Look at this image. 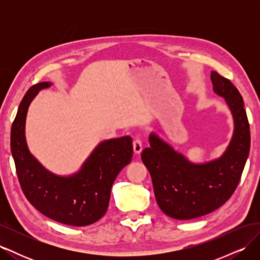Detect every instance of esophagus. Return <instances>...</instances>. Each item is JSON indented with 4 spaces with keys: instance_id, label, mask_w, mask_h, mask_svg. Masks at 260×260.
<instances>
[{
    "instance_id": "34e87169",
    "label": "esophagus",
    "mask_w": 260,
    "mask_h": 260,
    "mask_svg": "<svg viewBox=\"0 0 260 260\" xmlns=\"http://www.w3.org/2000/svg\"><path fill=\"white\" fill-rule=\"evenodd\" d=\"M142 149H143L142 141H141L139 138L133 141V151H135L136 154H140L142 152Z\"/></svg>"
}]
</instances>
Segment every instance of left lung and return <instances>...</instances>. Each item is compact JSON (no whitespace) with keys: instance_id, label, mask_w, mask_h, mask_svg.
Segmentation results:
<instances>
[{"instance_id":"obj_1","label":"left lung","mask_w":260,"mask_h":260,"mask_svg":"<svg viewBox=\"0 0 260 260\" xmlns=\"http://www.w3.org/2000/svg\"><path fill=\"white\" fill-rule=\"evenodd\" d=\"M214 91L224 98L234 118V135L219 159L203 165L187 161L156 135L141 154L152 177L155 198L167 216L186 220L218 209L238 187L250 147V131L243 98L226 78L211 72Z\"/></svg>"}]
</instances>
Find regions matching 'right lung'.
<instances>
[{"instance_id": "add662e5", "label": "right lung", "mask_w": 260, "mask_h": 260, "mask_svg": "<svg viewBox=\"0 0 260 260\" xmlns=\"http://www.w3.org/2000/svg\"><path fill=\"white\" fill-rule=\"evenodd\" d=\"M51 83L34 84L21 100L12 124L11 149L21 190L31 205L55 221L84 226L96 222L107 210L111 190L120 170L131 161L132 139L102 142L78 174L61 178L46 171L28 151L26 115L37 93Z\"/></svg>"}]
</instances>
